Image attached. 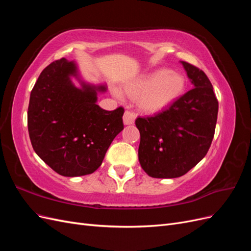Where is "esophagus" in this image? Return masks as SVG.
<instances>
[{
    "mask_svg": "<svg viewBox=\"0 0 251 251\" xmlns=\"http://www.w3.org/2000/svg\"><path fill=\"white\" fill-rule=\"evenodd\" d=\"M136 119V114L132 111H128L126 110L125 112V115H124V123L125 125H132L134 124V121Z\"/></svg>",
    "mask_w": 251,
    "mask_h": 251,
    "instance_id": "obj_1",
    "label": "esophagus"
}]
</instances>
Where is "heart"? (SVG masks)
<instances>
[{"label": "heart", "mask_w": 251, "mask_h": 251, "mask_svg": "<svg viewBox=\"0 0 251 251\" xmlns=\"http://www.w3.org/2000/svg\"><path fill=\"white\" fill-rule=\"evenodd\" d=\"M184 88L182 75L161 69L128 83L126 89L128 95L138 96V103L143 110L158 112L176 100Z\"/></svg>", "instance_id": "obj_1"}]
</instances>
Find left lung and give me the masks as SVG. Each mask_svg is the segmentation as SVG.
Instances as JSON below:
<instances>
[{
    "mask_svg": "<svg viewBox=\"0 0 251 251\" xmlns=\"http://www.w3.org/2000/svg\"><path fill=\"white\" fill-rule=\"evenodd\" d=\"M195 88L153 116H138V159L153 178L185 175L207 154L214 138L219 103L207 75L182 62Z\"/></svg>",
    "mask_w": 251,
    "mask_h": 251,
    "instance_id": "8db88e82",
    "label": "left lung"
}]
</instances>
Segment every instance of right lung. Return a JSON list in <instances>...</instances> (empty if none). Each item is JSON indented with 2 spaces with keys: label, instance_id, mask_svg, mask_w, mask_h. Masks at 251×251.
Wrapping results in <instances>:
<instances>
[{
  "label": "right lung",
  "instance_id": "right-lung-1",
  "mask_svg": "<svg viewBox=\"0 0 251 251\" xmlns=\"http://www.w3.org/2000/svg\"><path fill=\"white\" fill-rule=\"evenodd\" d=\"M73 62L63 57L40 74L30 94L28 132L35 153L66 177L94 173L102 163L113 139L124 130L125 109L105 111L96 104V90L83 83L75 88Z\"/></svg>",
  "mask_w": 251,
  "mask_h": 251
}]
</instances>
